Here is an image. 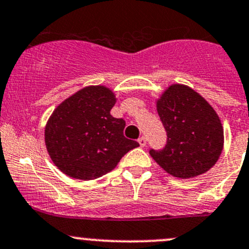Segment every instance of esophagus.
<instances>
[{
    "label": "esophagus",
    "instance_id": "34e87169",
    "mask_svg": "<svg viewBox=\"0 0 249 249\" xmlns=\"http://www.w3.org/2000/svg\"><path fill=\"white\" fill-rule=\"evenodd\" d=\"M138 142H139V145L142 146V147H145L146 146V138L145 137H142L138 139Z\"/></svg>",
    "mask_w": 249,
    "mask_h": 249
}]
</instances>
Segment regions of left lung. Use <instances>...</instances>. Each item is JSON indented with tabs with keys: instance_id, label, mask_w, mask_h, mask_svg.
Returning <instances> with one entry per match:
<instances>
[{
	"instance_id": "left-lung-1",
	"label": "left lung",
	"mask_w": 249,
	"mask_h": 249,
	"mask_svg": "<svg viewBox=\"0 0 249 249\" xmlns=\"http://www.w3.org/2000/svg\"><path fill=\"white\" fill-rule=\"evenodd\" d=\"M156 103L168 139L163 150L150 151L151 157L178 178H196L210 170L224 145L223 125L213 107L181 84L169 86Z\"/></svg>"
}]
</instances>
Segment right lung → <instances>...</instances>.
<instances>
[{"label":"right lung","mask_w":249,"mask_h":249,"mask_svg":"<svg viewBox=\"0 0 249 249\" xmlns=\"http://www.w3.org/2000/svg\"><path fill=\"white\" fill-rule=\"evenodd\" d=\"M116 103L109 87L87 86L62 102L45 125V146L53 164L69 178L94 180L116 168L139 143L124 138V120L110 110Z\"/></svg>","instance_id":"right-lung-1"}]
</instances>
